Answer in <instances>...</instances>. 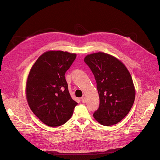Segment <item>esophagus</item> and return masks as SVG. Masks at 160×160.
<instances>
[{
	"label": "esophagus",
	"mask_w": 160,
	"mask_h": 160,
	"mask_svg": "<svg viewBox=\"0 0 160 160\" xmlns=\"http://www.w3.org/2000/svg\"><path fill=\"white\" fill-rule=\"evenodd\" d=\"M81 102L83 103H85L86 102V98H85V96L82 97V98H81Z\"/></svg>",
	"instance_id": "1"
}]
</instances>
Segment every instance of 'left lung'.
Wrapping results in <instances>:
<instances>
[{"mask_svg":"<svg viewBox=\"0 0 160 160\" xmlns=\"http://www.w3.org/2000/svg\"><path fill=\"white\" fill-rule=\"evenodd\" d=\"M84 61L93 72L99 96L96 121L110 126L121 122L134 103L135 90L129 71L117 58L105 52L87 55Z\"/></svg>","mask_w":160,"mask_h":160,"instance_id":"1","label":"left lung"}]
</instances>
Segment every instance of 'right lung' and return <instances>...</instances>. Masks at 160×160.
<instances>
[{"label": "right lung", "instance_id": "1", "mask_svg": "<svg viewBox=\"0 0 160 160\" xmlns=\"http://www.w3.org/2000/svg\"><path fill=\"white\" fill-rule=\"evenodd\" d=\"M76 56L67 51H47L38 58L28 75V104L33 113L48 126L65 123L77 105L71 98L65 77Z\"/></svg>", "mask_w": 160, "mask_h": 160}]
</instances>
